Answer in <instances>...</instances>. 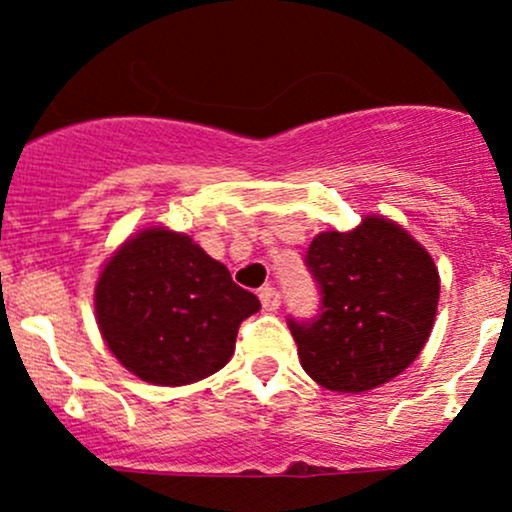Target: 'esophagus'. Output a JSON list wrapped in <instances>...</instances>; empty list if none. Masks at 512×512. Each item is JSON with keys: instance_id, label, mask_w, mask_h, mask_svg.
<instances>
[{"instance_id": "obj_1", "label": "esophagus", "mask_w": 512, "mask_h": 512, "mask_svg": "<svg viewBox=\"0 0 512 512\" xmlns=\"http://www.w3.org/2000/svg\"><path fill=\"white\" fill-rule=\"evenodd\" d=\"M260 301H262V308L267 310V313H274V310L281 305V296L274 286H264V289H260Z\"/></svg>"}]
</instances>
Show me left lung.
<instances>
[{"label": "left lung", "instance_id": "obj_1", "mask_svg": "<svg viewBox=\"0 0 512 512\" xmlns=\"http://www.w3.org/2000/svg\"><path fill=\"white\" fill-rule=\"evenodd\" d=\"M322 313L289 320L301 366L332 392L390 383L421 354L436 325L440 276L433 257L399 223L363 216L351 231H322L305 255Z\"/></svg>", "mask_w": 512, "mask_h": 512}]
</instances>
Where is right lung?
I'll list each match as a JSON object with an SVG mask.
<instances>
[{
  "label": "right lung",
  "instance_id": "obj_1",
  "mask_svg": "<svg viewBox=\"0 0 512 512\" xmlns=\"http://www.w3.org/2000/svg\"><path fill=\"white\" fill-rule=\"evenodd\" d=\"M103 342L151 385H190L231 361L255 293L233 284L226 264L185 233L149 226L103 264L93 293Z\"/></svg>",
  "mask_w": 512,
  "mask_h": 512
}]
</instances>
